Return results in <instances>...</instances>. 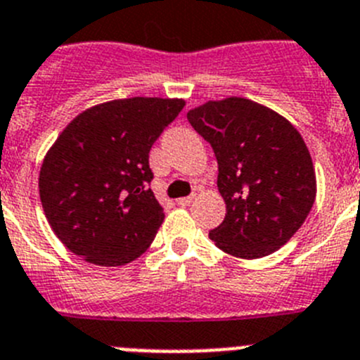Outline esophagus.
Here are the masks:
<instances>
[{
    "label": "esophagus",
    "mask_w": 360,
    "mask_h": 360,
    "mask_svg": "<svg viewBox=\"0 0 360 360\" xmlns=\"http://www.w3.org/2000/svg\"><path fill=\"white\" fill-rule=\"evenodd\" d=\"M195 198H196L195 195H191V196H184V198H178L176 202H178V205H189V203L193 202Z\"/></svg>",
    "instance_id": "obj_1"
}]
</instances>
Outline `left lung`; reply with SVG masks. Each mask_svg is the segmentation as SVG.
<instances>
[{"label": "left lung", "instance_id": "1", "mask_svg": "<svg viewBox=\"0 0 360 360\" xmlns=\"http://www.w3.org/2000/svg\"><path fill=\"white\" fill-rule=\"evenodd\" d=\"M187 120L212 146L225 219L209 232L241 259L276 252L316 202V169L303 136L274 110L227 97L189 110Z\"/></svg>", "mask_w": 360, "mask_h": 360}]
</instances>
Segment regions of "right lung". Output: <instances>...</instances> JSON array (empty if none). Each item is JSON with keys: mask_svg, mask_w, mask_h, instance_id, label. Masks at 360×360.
I'll list each match as a JSON object with an SVG mask.
<instances>
[{"mask_svg": "<svg viewBox=\"0 0 360 360\" xmlns=\"http://www.w3.org/2000/svg\"><path fill=\"white\" fill-rule=\"evenodd\" d=\"M184 106V98H117L63 129L41 165L39 198L66 249L101 266L148 250L164 221L149 189V149Z\"/></svg>", "mask_w": 360, "mask_h": 360, "instance_id": "obj_1", "label": "right lung"}]
</instances>
